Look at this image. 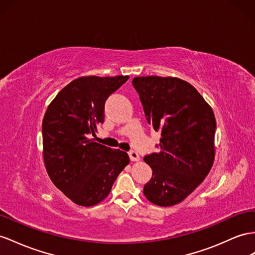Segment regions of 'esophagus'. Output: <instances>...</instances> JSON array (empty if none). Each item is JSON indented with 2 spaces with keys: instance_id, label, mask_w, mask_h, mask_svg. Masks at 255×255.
Masks as SVG:
<instances>
[{
  "instance_id": "1",
  "label": "esophagus",
  "mask_w": 255,
  "mask_h": 255,
  "mask_svg": "<svg viewBox=\"0 0 255 255\" xmlns=\"http://www.w3.org/2000/svg\"><path fill=\"white\" fill-rule=\"evenodd\" d=\"M128 154H129V158H130V160H131V161H139L140 160V156H139V154L136 153V152L130 151Z\"/></svg>"
}]
</instances>
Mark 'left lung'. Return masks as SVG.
Masks as SVG:
<instances>
[{
    "label": "left lung",
    "mask_w": 255,
    "mask_h": 255,
    "mask_svg": "<svg viewBox=\"0 0 255 255\" xmlns=\"http://www.w3.org/2000/svg\"><path fill=\"white\" fill-rule=\"evenodd\" d=\"M132 85L147 123L161 132L160 151L143 158L153 170L143 194L156 206L180 204L213 165L214 113L196 88L181 78L141 76L134 77Z\"/></svg>",
    "instance_id": "1"
}]
</instances>
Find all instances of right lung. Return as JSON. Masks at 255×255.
<instances>
[{
    "label": "right lung",
    "mask_w": 255,
    "mask_h": 255,
    "mask_svg": "<svg viewBox=\"0 0 255 255\" xmlns=\"http://www.w3.org/2000/svg\"><path fill=\"white\" fill-rule=\"evenodd\" d=\"M129 76H82L49 103L42 123L43 158L50 180L74 204L91 207L108 197L129 156L87 134L104 122V103Z\"/></svg>",
    "instance_id": "add662e5"
}]
</instances>
